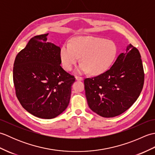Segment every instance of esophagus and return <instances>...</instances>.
<instances>
[{"label": "esophagus", "instance_id": "esophagus-1", "mask_svg": "<svg viewBox=\"0 0 155 155\" xmlns=\"http://www.w3.org/2000/svg\"><path fill=\"white\" fill-rule=\"evenodd\" d=\"M76 80H77V81H83V78L82 77H79V76H77V77H76Z\"/></svg>", "mask_w": 155, "mask_h": 155}]
</instances>
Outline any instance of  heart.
I'll list each match as a JSON object with an SVG mask.
<instances>
[{"label": "heart", "instance_id": "b5f03b06", "mask_svg": "<svg viewBox=\"0 0 155 155\" xmlns=\"http://www.w3.org/2000/svg\"><path fill=\"white\" fill-rule=\"evenodd\" d=\"M116 54L117 47L113 41L83 37L74 38L71 45L62 46L61 58L66 71H71L81 57L78 72L89 71L92 74H99L110 67Z\"/></svg>", "mask_w": 155, "mask_h": 155}]
</instances>
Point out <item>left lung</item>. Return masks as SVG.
Here are the masks:
<instances>
[{"label": "left lung", "mask_w": 155, "mask_h": 155, "mask_svg": "<svg viewBox=\"0 0 155 155\" xmlns=\"http://www.w3.org/2000/svg\"><path fill=\"white\" fill-rule=\"evenodd\" d=\"M139 50L131 44L111 67L84 80L91 109L103 117L118 116L128 109L142 91L144 73Z\"/></svg>", "instance_id": "left-lung-1"}]
</instances>
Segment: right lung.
I'll use <instances>...</instances> for the list:
<instances>
[{
    "instance_id": "right-lung-1",
    "label": "right lung",
    "mask_w": 155,
    "mask_h": 155,
    "mask_svg": "<svg viewBox=\"0 0 155 155\" xmlns=\"http://www.w3.org/2000/svg\"><path fill=\"white\" fill-rule=\"evenodd\" d=\"M37 35L16 55L13 67L16 96L34 116L51 119L63 112L70 101L74 76L61 67L59 47Z\"/></svg>"
}]
</instances>
